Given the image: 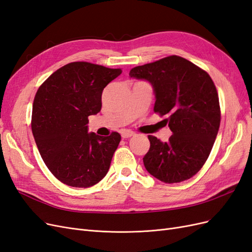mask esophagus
<instances>
[{"label":"esophagus","mask_w":252,"mask_h":252,"mask_svg":"<svg viewBox=\"0 0 252 252\" xmlns=\"http://www.w3.org/2000/svg\"><path fill=\"white\" fill-rule=\"evenodd\" d=\"M122 134V138L123 139H128V138H131V136H133L135 133L131 130H123L121 132Z\"/></svg>","instance_id":"34e87169"}]
</instances>
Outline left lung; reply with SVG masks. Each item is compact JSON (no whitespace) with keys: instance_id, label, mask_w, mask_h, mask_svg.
I'll return each mask as SVG.
<instances>
[{"instance_id":"left-lung-1","label":"left lung","mask_w":252,"mask_h":252,"mask_svg":"<svg viewBox=\"0 0 252 252\" xmlns=\"http://www.w3.org/2000/svg\"><path fill=\"white\" fill-rule=\"evenodd\" d=\"M129 77L151 84L154 110L167 117L172 131L168 142L148 135L145 168L168 184L192 178L208 158L220 128L219 95L210 75L184 58L170 56L132 68Z\"/></svg>"}]
</instances>
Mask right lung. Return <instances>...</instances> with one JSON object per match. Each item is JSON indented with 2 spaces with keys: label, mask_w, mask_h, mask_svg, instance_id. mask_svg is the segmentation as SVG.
I'll use <instances>...</instances> for the list:
<instances>
[{
  "label": "right lung",
  "mask_w": 252,
  "mask_h": 252,
  "mask_svg": "<svg viewBox=\"0 0 252 252\" xmlns=\"http://www.w3.org/2000/svg\"><path fill=\"white\" fill-rule=\"evenodd\" d=\"M122 73L88 62L69 63L37 89L32 130L50 172L64 184L88 188L107 174L121 135L88 133V117L101 111L102 93Z\"/></svg>",
  "instance_id": "add662e5"
}]
</instances>
